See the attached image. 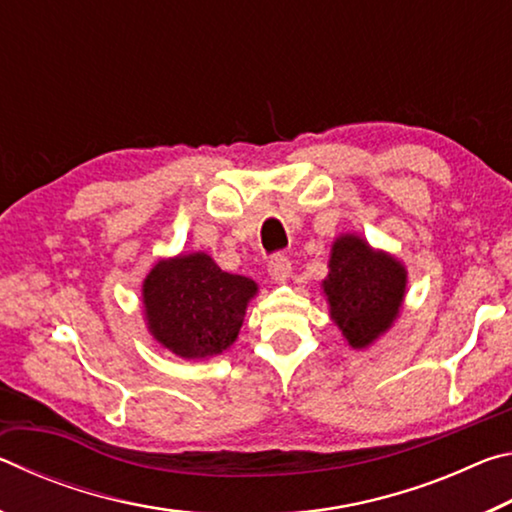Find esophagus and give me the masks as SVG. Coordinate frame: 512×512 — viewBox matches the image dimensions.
I'll list each match as a JSON object with an SVG mask.
<instances>
[{"label": "esophagus", "instance_id": "1", "mask_svg": "<svg viewBox=\"0 0 512 512\" xmlns=\"http://www.w3.org/2000/svg\"><path fill=\"white\" fill-rule=\"evenodd\" d=\"M268 275H271L275 282H287V277L291 275L289 257L282 253H275L271 259H268Z\"/></svg>", "mask_w": 512, "mask_h": 512}]
</instances>
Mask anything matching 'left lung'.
Wrapping results in <instances>:
<instances>
[{
	"label": "left lung",
	"mask_w": 512,
	"mask_h": 512,
	"mask_svg": "<svg viewBox=\"0 0 512 512\" xmlns=\"http://www.w3.org/2000/svg\"><path fill=\"white\" fill-rule=\"evenodd\" d=\"M323 287L345 339L352 348H366L400 314L406 271L391 255L375 253L363 239L345 235L332 248Z\"/></svg>",
	"instance_id": "left-lung-1"
}]
</instances>
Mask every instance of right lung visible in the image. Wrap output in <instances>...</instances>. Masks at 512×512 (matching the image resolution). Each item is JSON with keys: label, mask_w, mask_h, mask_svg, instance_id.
I'll list each match as a JSON object with an SVG mask.
<instances>
[{"label": "right lung", "mask_w": 512, "mask_h": 512, "mask_svg": "<svg viewBox=\"0 0 512 512\" xmlns=\"http://www.w3.org/2000/svg\"><path fill=\"white\" fill-rule=\"evenodd\" d=\"M257 284L221 271L205 253L155 264L144 280L151 334L183 359H205L237 339Z\"/></svg>", "instance_id": "obj_1"}]
</instances>
